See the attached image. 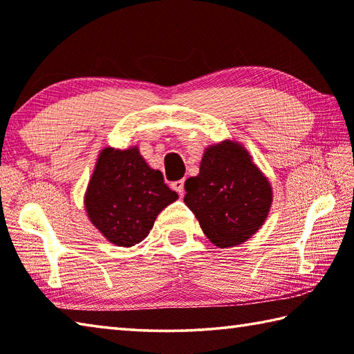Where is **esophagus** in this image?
<instances>
[{"instance_id":"34e87169","label":"esophagus","mask_w":354,"mask_h":354,"mask_svg":"<svg viewBox=\"0 0 354 354\" xmlns=\"http://www.w3.org/2000/svg\"><path fill=\"white\" fill-rule=\"evenodd\" d=\"M171 188L174 189V191H177L178 194L180 196H183V189H185V182L183 180H177V182H172L171 183Z\"/></svg>"}]
</instances>
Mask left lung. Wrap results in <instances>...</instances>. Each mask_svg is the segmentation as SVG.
Segmentation results:
<instances>
[{"instance_id": "obj_1", "label": "left lung", "mask_w": 354, "mask_h": 354, "mask_svg": "<svg viewBox=\"0 0 354 354\" xmlns=\"http://www.w3.org/2000/svg\"><path fill=\"white\" fill-rule=\"evenodd\" d=\"M185 203L216 247L250 239L268 219L274 193L269 178L238 141L212 145L202 155L196 177L185 182Z\"/></svg>"}]
</instances>
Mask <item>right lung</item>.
Returning a JSON list of instances; mask_svg holds the SVG:
<instances>
[{
  "label": "right lung",
  "instance_id": "1",
  "mask_svg": "<svg viewBox=\"0 0 354 354\" xmlns=\"http://www.w3.org/2000/svg\"><path fill=\"white\" fill-rule=\"evenodd\" d=\"M163 174L152 169L138 146L104 147L84 196L86 216L109 243L132 247L141 243L160 212L176 202Z\"/></svg>",
  "mask_w": 354,
  "mask_h": 354
}]
</instances>
